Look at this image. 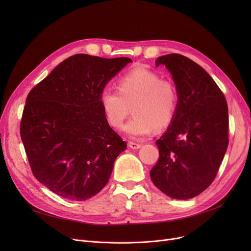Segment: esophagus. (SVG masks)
Wrapping results in <instances>:
<instances>
[{
  "mask_svg": "<svg viewBox=\"0 0 251 251\" xmlns=\"http://www.w3.org/2000/svg\"><path fill=\"white\" fill-rule=\"evenodd\" d=\"M128 146H129L130 149H132V150H138V149L141 148L140 143H136V142H133V141H129Z\"/></svg>",
  "mask_w": 251,
  "mask_h": 251,
  "instance_id": "1",
  "label": "esophagus"
}]
</instances>
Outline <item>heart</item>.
I'll list each match as a JSON object with an SVG mask.
<instances>
[{
  "mask_svg": "<svg viewBox=\"0 0 251 251\" xmlns=\"http://www.w3.org/2000/svg\"><path fill=\"white\" fill-rule=\"evenodd\" d=\"M118 90L104 88L100 96L102 113L111 127L120 129L130 108L133 117L124 131L131 138L147 137L154 129L163 130L173 122L179 95L169 79H161L146 68H134L119 79Z\"/></svg>",
  "mask_w": 251,
  "mask_h": 251,
  "instance_id": "1",
  "label": "heart"
}]
</instances>
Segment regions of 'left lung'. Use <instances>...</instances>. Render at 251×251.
<instances>
[{"mask_svg":"<svg viewBox=\"0 0 251 251\" xmlns=\"http://www.w3.org/2000/svg\"><path fill=\"white\" fill-rule=\"evenodd\" d=\"M178 90L173 122L155 141L160 151L151 170L154 185L175 200H189L217 176L229 138L228 105L214 79L199 64L179 54L159 57Z\"/></svg>","mask_w":251,"mask_h":251,"instance_id":"left-lung-1","label":"left lung"}]
</instances>
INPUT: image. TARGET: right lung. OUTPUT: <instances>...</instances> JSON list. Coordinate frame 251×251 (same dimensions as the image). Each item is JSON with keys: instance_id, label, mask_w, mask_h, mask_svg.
<instances>
[{"instance_id": "right-lung-1", "label": "right lung", "mask_w": 251, "mask_h": 251, "mask_svg": "<svg viewBox=\"0 0 251 251\" xmlns=\"http://www.w3.org/2000/svg\"><path fill=\"white\" fill-rule=\"evenodd\" d=\"M130 58L77 54L28 94L20 135L34 177L69 201H86L108 183L127 144L110 127L100 96Z\"/></svg>"}]
</instances>
